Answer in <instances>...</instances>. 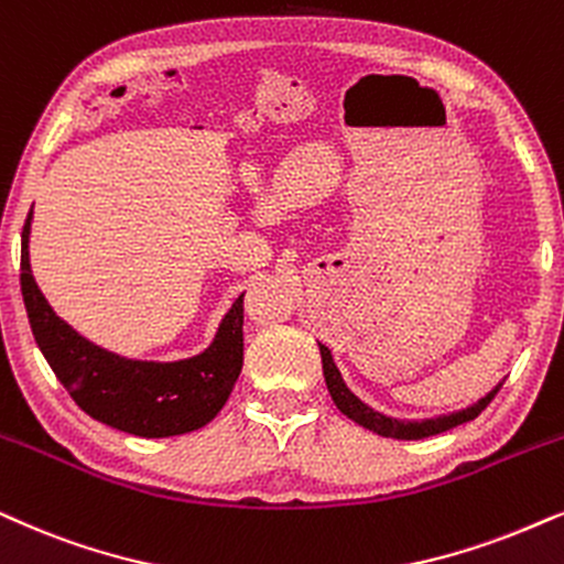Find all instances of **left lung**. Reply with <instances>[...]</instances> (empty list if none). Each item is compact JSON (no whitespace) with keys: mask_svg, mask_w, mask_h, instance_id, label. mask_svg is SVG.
I'll use <instances>...</instances> for the list:
<instances>
[{"mask_svg":"<svg viewBox=\"0 0 564 564\" xmlns=\"http://www.w3.org/2000/svg\"><path fill=\"white\" fill-rule=\"evenodd\" d=\"M318 349H321V362H324V378H326L328 393H332L336 409H339L341 414H347L352 422H357V425H362L365 430H372V433H378L383 437H397V441H422V437L445 433V430L458 427V425H464V422L477 420V416L485 412L487 404L495 399V393L500 391V386H502V383H497L485 399H479L477 404L460 409V412L435 416V420L404 422V420H393V416L380 414V412H376V409H370L368 404H362V401L347 389L345 380H341V372L334 365L328 347L318 345Z\"/></svg>","mask_w":564,"mask_h":564,"instance_id":"obj_1","label":"left lung"}]
</instances>
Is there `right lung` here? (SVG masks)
<instances>
[{
  "label": "right lung",
  "instance_id": "add662e5",
  "mask_svg": "<svg viewBox=\"0 0 564 564\" xmlns=\"http://www.w3.org/2000/svg\"><path fill=\"white\" fill-rule=\"evenodd\" d=\"M31 215L23 228L20 288L35 345L77 406L108 427L139 437H171L199 430L228 401L243 368V295L225 313L215 341L178 362L129 360L93 345L62 321L31 272Z\"/></svg>",
  "mask_w": 564,
  "mask_h": 564
}]
</instances>
